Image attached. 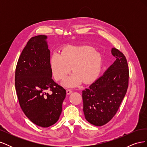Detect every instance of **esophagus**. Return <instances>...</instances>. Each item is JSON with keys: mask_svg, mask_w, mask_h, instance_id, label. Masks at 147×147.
<instances>
[{"mask_svg": "<svg viewBox=\"0 0 147 147\" xmlns=\"http://www.w3.org/2000/svg\"><path fill=\"white\" fill-rule=\"evenodd\" d=\"M72 91L70 89H67L66 92H67V94H70V93H72Z\"/></svg>", "mask_w": 147, "mask_h": 147, "instance_id": "34e87169", "label": "esophagus"}]
</instances>
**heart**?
I'll list each match as a JSON object with an SVG mask.
<instances>
[{
  "label": "heart",
  "mask_w": 147,
  "mask_h": 147,
  "mask_svg": "<svg viewBox=\"0 0 147 147\" xmlns=\"http://www.w3.org/2000/svg\"><path fill=\"white\" fill-rule=\"evenodd\" d=\"M50 65L56 80H64L71 70L74 74L63 82L67 86H75L82 82L89 83L99 76L102 67V57L94 48L88 45L65 47L61 55L53 54Z\"/></svg>",
  "instance_id": "heart-1"
}]
</instances>
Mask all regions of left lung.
I'll return each mask as SVG.
<instances>
[{"mask_svg":"<svg viewBox=\"0 0 147 147\" xmlns=\"http://www.w3.org/2000/svg\"><path fill=\"white\" fill-rule=\"evenodd\" d=\"M112 54L116 60L88 88L82 91L83 112L87 121L101 126L113 118L126 95L129 68L125 56L116 48Z\"/></svg>","mask_w":147,"mask_h":147,"instance_id":"obj_1","label":"left lung"}]
</instances>
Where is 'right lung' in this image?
I'll return each mask as SVG.
<instances>
[{"label": "right lung", "mask_w": 147, "mask_h": 147, "mask_svg": "<svg viewBox=\"0 0 147 147\" xmlns=\"http://www.w3.org/2000/svg\"><path fill=\"white\" fill-rule=\"evenodd\" d=\"M46 35L31 38L18 61L15 88L21 108L31 121L42 127L56 123L66 91L52 79L50 51ZM47 90L52 92L50 94Z\"/></svg>", "instance_id": "obj_1"}]
</instances>
